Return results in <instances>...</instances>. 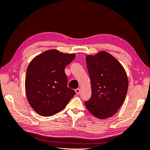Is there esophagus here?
Masks as SVG:
<instances>
[{"mask_svg":"<svg viewBox=\"0 0 150 150\" xmlns=\"http://www.w3.org/2000/svg\"><path fill=\"white\" fill-rule=\"evenodd\" d=\"M75 93H76V94H77V95H79V93H80V92H81V90H80V88H77V89H75Z\"/></svg>","mask_w":150,"mask_h":150,"instance_id":"obj_1","label":"esophagus"}]
</instances>
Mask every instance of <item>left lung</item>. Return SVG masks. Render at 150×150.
<instances>
[{
	"label": "left lung",
	"mask_w": 150,
	"mask_h": 150,
	"mask_svg": "<svg viewBox=\"0 0 150 150\" xmlns=\"http://www.w3.org/2000/svg\"><path fill=\"white\" fill-rule=\"evenodd\" d=\"M86 60L92 96L84 104L96 118H110L116 113L125 99L129 84L127 74L122 64L106 51L88 55Z\"/></svg>",
	"instance_id": "8db88e82"
}]
</instances>
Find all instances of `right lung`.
I'll list each match as a JSON object with an SVG mask.
<instances>
[{"instance_id": "right-lung-1", "label": "right lung", "mask_w": 150, "mask_h": 150, "mask_svg": "<svg viewBox=\"0 0 150 150\" xmlns=\"http://www.w3.org/2000/svg\"><path fill=\"white\" fill-rule=\"evenodd\" d=\"M75 57L56 49L42 52L33 58L26 69V94L34 111L43 116H51L66 107L75 91L67 87L64 71Z\"/></svg>"}]
</instances>
